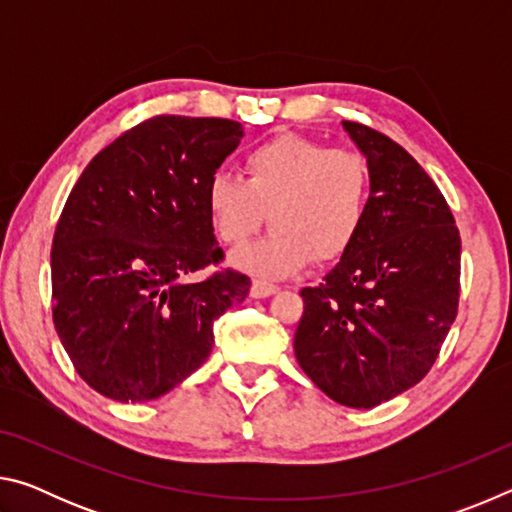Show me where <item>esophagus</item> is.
I'll return each mask as SVG.
<instances>
[{
	"instance_id": "34e87169",
	"label": "esophagus",
	"mask_w": 512,
	"mask_h": 512,
	"mask_svg": "<svg viewBox=\"0 0 512 512\" xmlns=\"http://www.w3.org/2000/svg\"><path fill=\"white\" fill-rule=\"evenodd\" d=\"M275 291H277L275 284L266 282V280H255L253 287H250V296H253V298H268V296H273Z\"/></svg>"
}]
</instances>
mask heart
Returning <instances> with one entry per match:
<instances>
[{
	"mask_svg": "<svg viewBox=\"0 0 512 512\" xmlns=\"http://www.w3.org/2000/svg\"><path fill=\"white\" fill-rule=\"evenodd\" d=\"M246 178L216 171L205 205L223 244L244 246L266 219L275 230L235 257L262 275H284L309 262L341 257L366 225L372 169L359 151L329 149L300 135H277L244 158Z\"/></svg>",
	"mask_w": 512,
	"mask_h": 512,
	"instance_id": "heart-1",
	"label": "heart"
}]
</instances>
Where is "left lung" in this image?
I'll return each instance as SVG.
<instances>
[{
  "label": "left lung",
  "mask_w": 512,
  "mask_h": 512,
  "mask_svg": "<svg viewBox=\"0 0 512 512\" xmlns=\"http://www.w3.org/2000/svg\"><path fill=\"white\" fill-rule=\"evenodd\" d=\"M372 169L366 225L318 287L293 350L327 397L372 409L427 375L461 296V235L413 155L375 128L343 121Z\"/></svg>",
  "instance_id": "8db88e82"
}]
</instances>
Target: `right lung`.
Wrapping results in <instances>:
<instances>
[{"mask_svg": "<svg viewBox=\"0 0 512 512\" xmlns=\"http://www.w3.org/2000/svg\"><path fill=\"white\" fill-rule=\"evenodd\" d=\"M239 121L158 115L92 158L51 248L54 325L76 372L117 402L155 400L210 357L214 320L250 277L223 262L205 187L237 149Z\"/></svg>", "mask_w": 512, "mask_h": 512, "instance_id": "right-lung-1", "label": "right lung"}]
</instances>
